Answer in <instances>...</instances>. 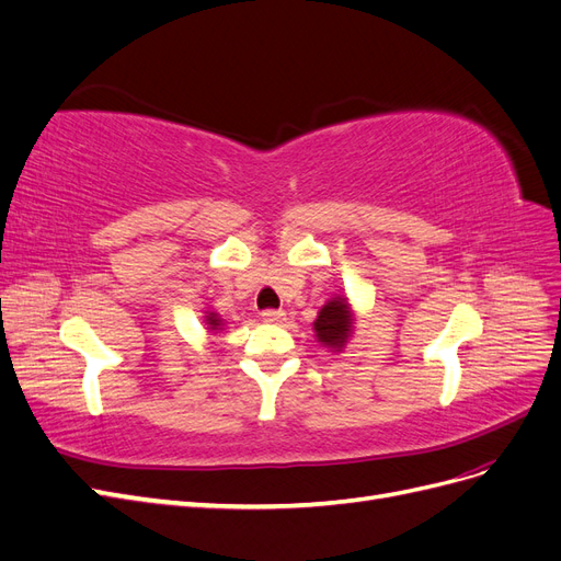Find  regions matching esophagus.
<instances>
[{
	"label": "esophagus",
	"mask_w": 561,
	"mask_h": 561,
	"mask_svg": "<svg viewBox=\"0 0 561 561\" xmlns=\"http://www.w3.org/2000/svg\"><path fill=\"white\" fill-rule=\"evenodd\" d=\"M262 320H264V322H271V325H276V322H283V320H285V311L268 309V311L262 313Z\"/></svg>",
	"instance_id": "obj_1"
}]
</instances>
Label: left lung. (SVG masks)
<instances>
[{
  "label": "left lung",
  "mask_w": 561,
  "mask_h": 561,
  "mask_svg": "<svg viewBox=\"0 0 561 561\" xmlns=\"http://www.w3.org/2000/svg\"><path fill=\"white\" fill-rule=\"evenodd\" d=\"M355 313L348 304L346 295H334L322 304L313 320V332L320 346H325L332 353H342L353 336Z\"/></svg>",
  "instance_id": "8db88e82"
}]
</instances>
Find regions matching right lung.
I'll use <instances>...</instances> for the list:
<instances>
[{"mask_svg": "<svg viewBox=\"0 0 561 561\" xmlns=\"http://www.w3.org/2000/svg\"><path fill=\"white\" fill-rule=\"evenodd\" d=\"M203 322H206V330L213 332V334L222 332V328H225V320L219 318V313H215V311H206V316H203Z\"/></svg>", "mask_w": 561, "mask_h": 561, "instance_id": "obj_1", "label": "right lung"}]
</instances>
